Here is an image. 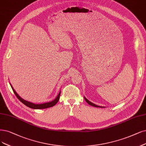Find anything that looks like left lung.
<instances>
[{
    "mask_svg": "<svg viewBox=\"0 0 146 146\" xmlns=\"http://www.w3.org/2000/svg\"><path fill=\"white\" fill-rule=\"evenodd\" d=\"M84 99H85V101L87 102V103L90 105H91V106H94V107H98V108H102V106H98V105H95V104H94L93 103H92V102H90L87 98H85V97H84ZM104 108V107H103Z\"/></svg>",
    "mask_w": 146,
    "mask_h": 146,
    "instance_id": "left-lung-1",
    "label": "left lung"
}]
</instances>
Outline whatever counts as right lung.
Instances as JSON below:
<instances>
[{"instance_id": "right-lung-1", "label": "right lung", "mask_w": 146, "mask_h": 146, "mask_svg": "<svg viewBox=\"0 0 146 146\" xmlns=\"http://www.w3.org/2000/svg\"><path fill=\"white\" fill-rule=\"evenodd\" d=\"M11 87L14 94H15L16 97L19 99V100L21 102H22V103L25 105L26 106H27L28 107L30 108H32V109H35V110H40V109H46V108H50V107H52L54 105H55L58 102L59 99V97H60V94H61V91L59 93L58 95L57 96L56 98H55V99H54L53 100L51 101V102H47V103H44V104H35L34 103H32V102H28L27 100H24L23 99H22L21 98V97L16 93V91H15V90L13 88V86L11 85V84H10Z\"/></svg>"}]
</instances>
